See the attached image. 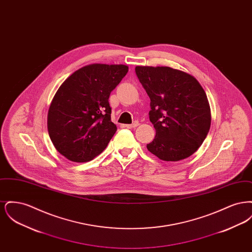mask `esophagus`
<instances>
[{"label":"esophagus","instance_id":"obj_1","mask_svg":"<svg viewBox=\"0 0 252 252\" xmlns=\"http://www.w3.org/2000/svg\"><path fill=\"white\" fill-rule=\"evenodd\" d=\"M139 125H140L139 122H135V123H133L131 125H126V127H127V128H135V127H137Z\"/></svg>","mask_w":252,"mask_h":252}]
</instances>
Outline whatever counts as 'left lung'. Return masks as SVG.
<instances>
[{
	"label": "left lung",
	"mask_w": 252,
	"mask_h": 252,
	"mask_svg": "<svg viewBox=\"0 0 252 252\" xmlns=\"http://www.w3.org/2000/svg\"><path fill=\"white\" fill-rule=\"evenodd\" d=\"M136 74L150 98L149 119L156 129L149 152L164 161L192 155L211 126V108L200 83L190 73L166 66H137Z\"/></svg>",
	"instance_id": "8db88e82"
}]
</instances>
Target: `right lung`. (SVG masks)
Masks as SVG:
<instances>
[{"mask_svg": "<svg viewBox=\"0 0 252 252\" xmlns=\"http://www.w3.org/2000/svg\"><path fill=\"white\" fill-rule=\"evenodd\" d=\"M127 72L123 64H90L61 84L49 108L47 127L62 156L87 162L105 150L117 130L110 117L109 94Z\"/></svg>", "mask_w": 252, "mask_h": 252, "instance_id": "add662e5", "label": "right lung"}]
</instances>
